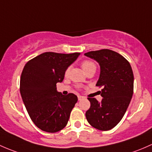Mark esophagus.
<instances>
[{"label": "esophagus", "instance_id": "obj_1", "mask_svg": "<svg viewBox=\"0 0 152 152\" xmlns=\"http://www.w3.org/2000/svg\"><path fill=\"white\" fill-rule=\"evenodd\" d=\"M77 97H78V100H79V101H81V100L85 99V97H84V96H78Z\"/></svg>", "mask_w": 152, "mask_h": 152}]
</instances>
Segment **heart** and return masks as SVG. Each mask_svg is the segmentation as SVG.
<instances>
[{"label":"heart","instance_id":"b5f03b06","mask_svg":"<svg viewBox=\"0 0 152 152\" xmlns=\"http://www.w3.org/2000/svg\"><path fill=\"white\" fill-rule=\"evenodd\" d=\"M81 66H82L83 69L84 70L85 72H86L88 70L91 69L92 68H96V65L94 63L93 61H89V60H85L82 62L81 64ZM69 72V67L66 69V70L65 71V76L68 75Z\"/></svg>","mask_w":152,"mask_h":152}]
</instances>
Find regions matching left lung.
Here are the masks:
<instances>
[{
    "mask_svg": "<svg viewBox=\"0 0 152 152\" xmlns=\"http://www.w3.org/2000/svg\"><path fill=\"white\" fill-rule=\"evenodd\" d=\"M85 56L100 66L96 86L102 87L101 102L88 97L91 107L86 113L88 122L102 131L115 127L126 113L134 88V75L129 61L119 53L108 49L91 51Z\"/></svg>",
    "mask_w": 152,
    "mask_h": 152,
    "instance_id": "1",
    "label": "left lung"
}]
</instances>
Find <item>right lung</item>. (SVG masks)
Returning a JSON list of instances; mask_svg holds the SVG:
<instances>
[{
    "label": "right lung",
    "mask_w": 152,
    "mask_h": 152,
    "mask_svg": "<svg viewBox=\"0 0 152 152\" xmlns=\"http://www.w3.org/2000/svg\"><path fill=\"white\" fill-rule=\"evenodd\" d=\"M79 56L80 53L46 52L25 65L20 77V94L30 118L42 130L53 133L67 124L77 96L58 92L56 83L63 81L66 69Z\"/></svg>",
    "instance_id": "obj_1"
}]
</instances>
